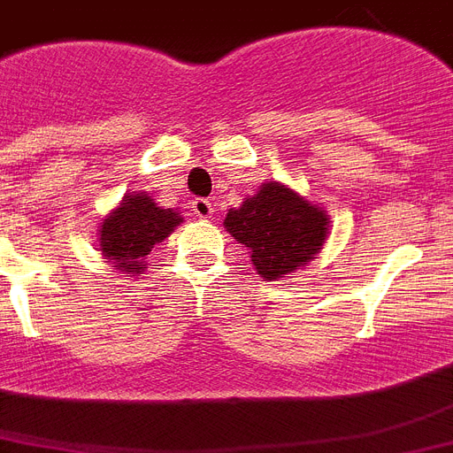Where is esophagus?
Here are the masks:
<instances>
[{"label":"esophagus","instance_id":"34e87169","mask_svg":"<svg viewBox=\"0 0 453 453\" xmlns=\"http://www.w3.org/2000/svg\"><path fill=\"white\" fill-rule=\"evenodd\" d=\"M191 211L196 216H200V219H209L214 209H211V203H209L207 197H196L191 203Z\"/></svg>","mask_w":453,"mask_h":453}]
</instances>
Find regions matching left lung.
<instances>
[{
	"label": "left lung",
	"mask_w": 453,
	"mask_h": 453,
	"mask_svg": "<svg viewBox=\"0 0 453 453\" xmlns=\"http://www.w3.org/2000/svg\"><path fill=\"white\" fill-rule=\"evenodd\" d=\"M223 226L250 253L265 280H283L320 253L329 230L326 211L288 186L267 181L239 209H230Z\"/></svg>",
	"instance_id": "1"
}]
</instances>
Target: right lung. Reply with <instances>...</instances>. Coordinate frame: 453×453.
<instances>
[{
    "label": "right lung",
    "mask_w": 453,
    "mask_h": 453,
    "mask_svg": "<svg viewBox=\"0 0 453 453\" xmlns=\"http://www.w3.org/2000/svg\"><path fill=\"white\" fill-rule=\"evenodd\" d=\"M181 220L174 209L156 207L150 193H131L104 219L98 227V246L105 260L119 272L142 273L147 269L144 257Z\"/></svg>",
    "instance_id": "right-lung-1"
}]
</instances>
